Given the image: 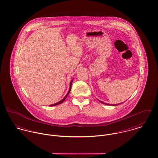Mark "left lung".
Instances as JSON below:
<instances>
[{
    "label": "left lung",
    "mask_w": 158,
    "mask_h": 158,
    "mask_svg": "<svg viewBox=\"0 0 158 158\" xmlns=\"http://www.w3.org/2000/svg\"><path fill=\"white\" fill-rule=\"evenodd\" d=\"M100 101V100H99ZM102 103H103V104H105V105H113V106H116V105H119V104H113V105H111V104H106V103H104V102H101V101H100Z\"/></svg>",
    "instance_id": "1"
}]
</instances>
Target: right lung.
Returning <instances> with one entry per match:
<instances>
[{
  "label": "right lung",
  "instance_id": "add662e5",
  "mask_svg": "<svg viewBox=\"0 0 158 158\" xmlns=\"http://www.w3.org/2000/svg\"><path fill=\"white\" fill-rule=\"evenodd\" d=\"M72 81H73V80L70 81V88H69V91H68V94L66 95V96L61 100H60V101H59L58 102H57V103H54V104H52V105H49L50 106H56V105H60V104H61V103H62L65 100H66V98H67V97H68V95H69V94L70 93V90H71V86H72Z\"/></svg>",
  "mask_w": 158,
  "mask_h": 158
}]
</instances>
